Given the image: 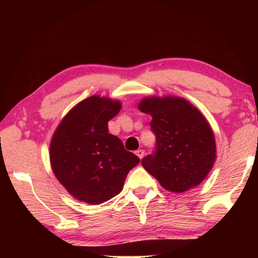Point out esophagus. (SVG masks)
Masks as SVG:
<instances>
[{"label":"esophagus","mask_w":258,"mask_h":258,"mask_svg":"<svg viewBox=\"0 0 258 258\" xmlns=\"http://www.w3.org/2000/svg\"><path fill=\"white\" fill-rule=\"evenodd\" d=\"M135 154L139 156V158H143V156H144V151L143 150H138V151H135Z\"/></svg>","instance_id":"34e87169"}]
</instances>
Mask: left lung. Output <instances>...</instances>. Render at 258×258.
Listing matches in <instances>:
<instances>
[{"instance_id":"8db88e82","label":"left lung","mask_w":258,"mask_h":258,"mask_svg":"<svg viewBox=\"0 0 258 258\" xmlns=\"http://www.w3.org/2000/svg\"><path fill=\"white\" fill-rule=\"evenodd\" d=\"M139 108L152 116L157 143L154 154L142 160L143 167L173 193L200 185L216 161L215 136L206 117L179 96H147Z\"/></svg>"}]
</instances>
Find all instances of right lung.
<instances>
[{
	"label": "right lung",
	"instance_id": "1",
	"mask_svg": "<svg viewBox=\"0 0 258 258\" xmlns=\"http://www.w3.org/2000/svg\"><path fill=\"white\" fill-rule=\"evenodd\" d=\"M122 103L93 95L71 108L50 143L52 171L75 200L98 205L123 189L128 172L140 158L108 133V120Z\"/></svg>",
	"mask_w": 258,
	"mask_h": 258
}]
</instances>
